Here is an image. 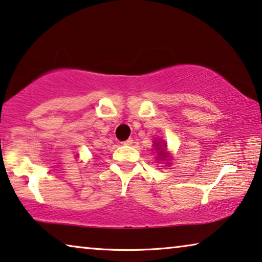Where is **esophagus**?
Here are the masks:
<instances>
[{
  "label": "esophagus",
  "mask_w": 262,
  "mask_h": 262,
  "mask_svg": "<svg viewBox=\"0 0 262 262\" xmlns=\"http://www.w3.org/2000/svg\"><path fill=\"white\" fill-rule=\"evenodd\" d=\"M132 143H134V140H132V138H128L126 140H124V142H122L123 145H126V146L132 145Z\"/></svg>",
  "instance_id": "1"
}]
</instances>
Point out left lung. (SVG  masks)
<instances>
[{"mask_svg":"<svg viewBox=\"0 0 262 262\" xmlns=\"http://www.w3.org/2000/svg\"><path fill=\"white\" fill-rule=\"evenodd\" d=\"M156 146H159L158 144H157ZM158 155H159V156H162L163 158H165V157H166V155H165V150H164V149H162L161 151H159V154H158Z\"/></svg>","mask_w":262,"mask_h":262,"instance_id":"1","label":"left lung"}]
</instances>
